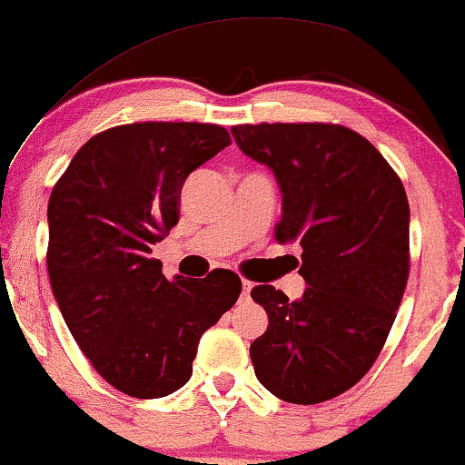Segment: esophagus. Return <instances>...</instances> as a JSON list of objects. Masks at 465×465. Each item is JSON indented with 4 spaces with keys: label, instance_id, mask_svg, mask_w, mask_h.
<instances>
[{
    "label": "esophagus",
    "instance_id": "1",
    "mask_svg": "<svg viewBox=\"0 0 465 465\" xmlns=\"http://www.w3.org/2000/svg\"><path fill=\"white\" fill-rule=\"evenodd\" d=\"M250 292H252V282L243 281L242 282V298H250Z\"/></svg>",
    "mask_w": 465,
    "mask_h": 465
}]
</instances>
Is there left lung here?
Returning <instances> with one entry per match:
<instances>
[{
    "instance_id": "obj_1",
    "label": "left lung",
    "mask_w": 465,
    "mask_h": 465,
    "mask_svg": "<svg viewBox=\"0 0 465 465\" xmlns=\"http://www.w3.org/2000/svg\"><path fill=\"white\" fill-rule=\"evenodd\" d=\"M239 150L274 173L281 243L302 245L307 289L289 300L259 285L270 324L250 346L259 383L315 405L343 394L379 357L409 278V202L381 152L351 128L259 124L231 130Z\"/></svg>"
}]
</instances>
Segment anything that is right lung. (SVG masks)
<instances>
[{
	"mask_svg": "<svg viewBox=\"0 0 465 465\" xmlns=\"http://www.w3.org/2000/svg\"><path fill=\"white\" fill-rule=\"evenodd\" d=\"M226 145L213 124L117 125L80 147L49 195L54 298L80 351L124 394L180 390L200 337L242 293L231 270L167 281L152 259L178 223L184 180Z\"/></svg>",
	"mask_w": 465,
	"mask_h": 465,
	"instance_id": "right-lung-1",
	"label": "right lung"
}]
</instances>
